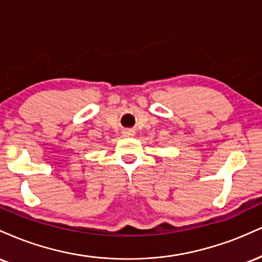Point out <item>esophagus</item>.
Masks as SVG:
<instances>
[{"label":"esophagus","mask_w":262,"mask_h":262,"mask_svg":"<svg viewBox=\"0 0 262 262\" xmlns=\"http://www.w3.org/2000/svg\"><path fill=\"white\" fill-rule=\"evenodd\" d=\"M124 135L126 137H132V136H135V131L134 130H126V131H124Z\"/></svg>","instance_id":"34e87169"}]
</instances>
